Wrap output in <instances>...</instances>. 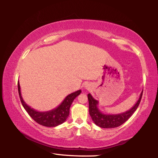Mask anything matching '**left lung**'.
Wrapping results in <instances>:
<instances>
[{
    "label": "left lung",
    "instance_id": "1",
    "mask_svg": "<svg viewBox=\"0 0 158 158\" xmlns=\"http://www.w3.org/2000/svg\"><path fill=\"white\" fill-rule=\"evenodd\" d=\"M143 91L141 93L137 103L134 105L130 110L123 113L118 114H103L98 107V101L95 100L93 96L89 93L88 99L89 102V114L93 121L98 126L102 128H114L117 127L123 124L124 123L130 118V117L137 110L139 105Z\"/></svg>",
    "mask_w": 158,
    "mask_h": 158
}]
</instances>
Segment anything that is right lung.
Listing matches in <instances>:
<instances>
[{
	"label": "right lung",
	"mask_w": 158,
	"mask_h": 158,
	"mask_svg": "<svg viewBox=\"0 0 158 158\" xmlns=\"http://www.w3.org/2000/svg\"><path fill=\"white\" fill-rule=\"evenodd\" d=\"M18 91L20 100L23 108L26 109V111L28 112V114L30 115L32 118L38 124L49 127L58 126L66 121L69 116V108H70L72 103H73L74 99L81 93V90H79L68 95L64 99V100L61 102L60 105L52 110L47 111H38L26 105V103L23 101L22 96H21L20 85L19 81Z\"/></svg>",
	"instance_id": "obj_1"
}]
</instances>
